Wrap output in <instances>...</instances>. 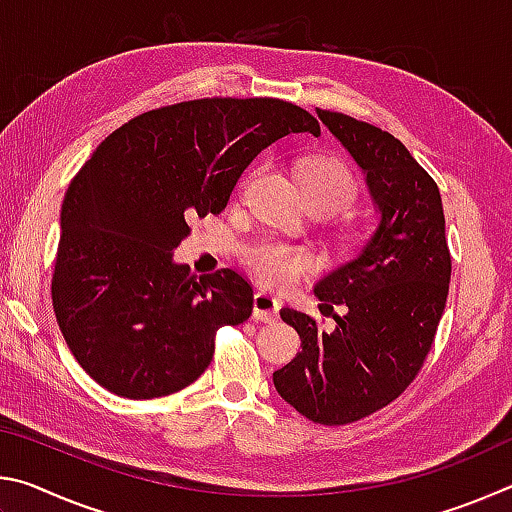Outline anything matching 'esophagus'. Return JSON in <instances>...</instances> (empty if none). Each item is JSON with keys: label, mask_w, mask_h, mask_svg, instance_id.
I'll list each match as a JSON object with an SVG mask.
<instances>
[{"label": "esophagus", "mask_w": 512, "mask_h": 512, "mask_svg": "<svg viewBox=\"0 0 512 512\" xmlns=\"http://www.w3.org/2000/svg\"><path fill=\"white\" fill-rule=\"evenodd\" d=\"M277 311H280V300L268 296V293H255L253 298V316L262 323H271L277 318Z\"/></svg>", "instance_id": "obj_1"}]
</instances>
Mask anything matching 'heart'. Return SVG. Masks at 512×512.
I'll return each instance as SVG.
<instances>
[{"instance_id": "obj_1", "label": "heart", "mask_w": 512, "mask_h": 512, "mask_svg": "<svg viewBox=\"0 0 512 512\" xmlns=\"http://www.w3.org/2000/svg\"><path fill=\"white\" fill-rule=\"evenodd\" d=\"M302 196L307 205H318L329 214L348 207L354 198V178L343 162L332 158H318L302 169L300 176ZM248 268L259 282L273 289H287L298 280L311 264L307 250L282 244V241L264 239L248 250Z\"/></svg>"}]
</instances>
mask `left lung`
Masks as SVG:
<instances>
[{"instance_id":"1","label":"left lung","mask_w":512,"mask_h":512,"mask_svg":"<svg viewBox=\"0 0 512 512\" xmlns=\"http://www.w3.org/2000/svg\"><path fill=\"white\" fill-rule=\"evenodd\" d=\"M316 115L361 169L375 223L314 287L320 311L348 309L332 332L302 311H280L302 350L273 384L305 418L348 424L391 404L418 375L445 311L452 257L438 187L406 146L341 112Z\"/></svg>"}]
</instances>
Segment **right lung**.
I'll return each instance as SVG.
<instances>
[{
    "mask_svg": "<svg viewBox=\"0 0 512 512\" xmlns=\"http://www.w3.org/2000/svg\"><path fill=\"white\" fill-rule=\"evenodd\" d=\"M318 121L280 99H198L144 112L83 164L60 210L51 298L60 332L110 393L151 400L203 375L214 334L253 311L232 268L196 277L173 259L194 216L219 214L246 167Z\"/></svg>",
    "mask_w": 512,
    "mask_h": 512,
    "instance_id": "right-lung-1",
    "label": "right lung"
}]
</instances>
